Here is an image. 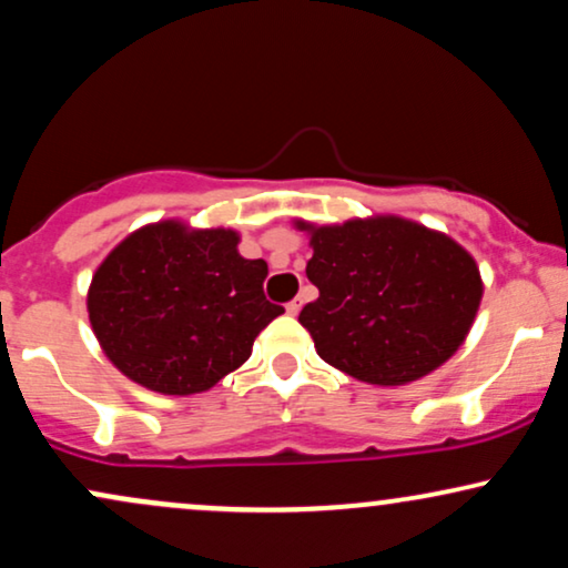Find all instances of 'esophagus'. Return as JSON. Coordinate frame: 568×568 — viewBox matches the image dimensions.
I'll return each mask as SVG.
<instances>
[{
	"instance_id": "1",
	"label": "esophagus",
	"mask_w": 568,
	"mask_h": 568,
	"mask_svg": "<svg viewBox=\"0 0 568 568\" xmlns=\"http://www.w3.org/2000/svg\"><path fill=\"white\" fill-rule=\"evenodd\" d=\"M302 306H304V298L296 296V298H293V302H288V306H285V310H288V315H298V312H302Z\"/></svg>"
}]
</instances>
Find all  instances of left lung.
Returning <instances> with one entry per match:
<instances>
[{"mask_svg":"<svg viewBox=\"0 0 568 568\" xmlns=\"http://www.w3.org/2000/svg\"><path fill=\"white\" fill-rule=\"evenodd\" d=\"M293 226L310 237L306 277L321 291L298 323L328 366L400 387L465 344L484 280L448 234L393 213L323 226L296 219Z\"/></svg>","mask_w":568,"mask_h":568,"instance_id":"obj_1","label":"left lung"}]
</instances>
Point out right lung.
<instances>
[{
  "label": "right lung",
  "mask_w": 568,
  "mask_h": 568,
  "mask_svg": "<svg viewBox=\"0 0 568 568\" xmlns=\"http://www.w3.org/2000/svg\"><path fill=\"white\" fill-rule=\"evenodd\" d=\"M240 232L162 219L98 264L88 315L103 355L160 395H197L237 371L283 315L264 296L266 262L240 256Z\"/></svg>",
  "instance_id": "right-lung-1"
}]
</instances>
